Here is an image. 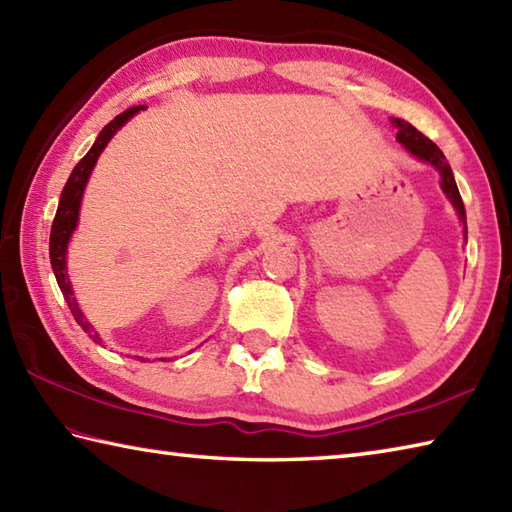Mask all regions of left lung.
I'll return each instance as SVG.
<instances>
[{
	"mask_svg": "<svg viewBox=\"0 0 512 512\" xmlns=\"http://www.w3.org/2000/svg\"><path fill=\"white\" fill-rule=\"evenodd\" d=\"M392 122H394V127L399 129L397 140L403 144V147H406L412 153V156H417L421 160L430 162L432 167H437V171L441 173V189H443V194H446L450 198L452 205L457 207L459 216H461V220H464V225H466L464 200H461V196H459L455 176H452V169H450V165L446 162V156H443V151L430 138L423 136L421 131L414 129L410 122H406V120H392Z\"/></svg>",
	"mask_w": 512,
	"mask_h": 512,
	"instance_id": "obj_1",
	"label": "left lung"
}]
</instances>
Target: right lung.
<instances>
[{
    "instance_id": "obj_1",
    "label": "right lung",
    "mask_w": 512,
    "mask_h": 512,
    "mask_svg": "<svg viewBox=\"0 0 512 512\" xmlns=\"http://www.w3.org/2000/svg\"><path fill=\"white\" fill-rule=\"evenodd\" d=\"M142 109H147V106H133V109H127L124 113H120L118 118H113L100 131V136H98V140H95L93 147L89 149V153H86V156L80 162H77L69 180H66V185L62 189V196H60V205H57V214L53 218V227H51V243H48V252H51V267L55 272L57 285H60V289H62L64 301L69 303V310L73 312L77 325H80L84 332H89V336L95 343H100V336H98V332L91 330L89 321H86L82 310L77 307L73 289H71V281H69V274H66V245H69V238H71L73 229L77 225V214H80V202H82L86 180H89L93 165L98 162V156L102 153V149L106 147V142L113 138V133L118 131L122 124L131 118L133 113H138Z\"/></svg>"
}]
</instances>
